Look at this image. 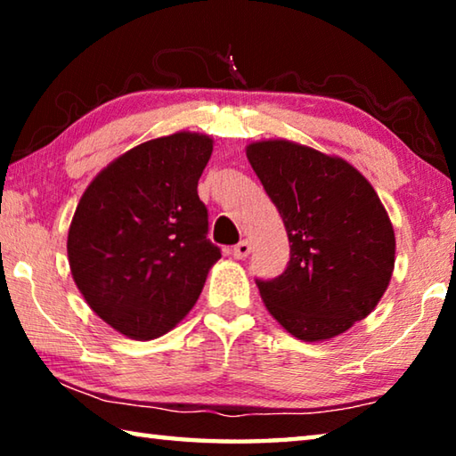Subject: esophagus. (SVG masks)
Segmentation results:
<instances>
[{
	"mask_svg": "<svg viewBox=\"0 0 456 456\" xmlns=\"http://www.w3.org/2000/svg\"><path fill=\"white\" fill-rule=\"evenodd\" d=\"M251 253V243L247 241V239H243V241H239L235 247H233V257L235 259H245L247 256Z\"/></svg>",
	"mask_w": 456,
	"mask_h": 456,
	"instance_id": "obj_1",
	"label": "esophagus"
}]
</instances>
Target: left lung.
<instances>
[{
	"label": "left lung",
	"instance_id": "left-lung-1",
	"mask_svg": "<svg viewBox=\"0 0 456 456\" xmlns=\"http://www.w3.org/2000/svg\"><path fill=\"white\" fill-rule=\"evenodd\" d=\"M247 159L280 211L288 269L257 281L267 312L293 338L326 342L372 314L395 272L396 237L372 184L348 160L269 138Z\"/></svg>",
	"mask_w": 456,
	"mask_h": 456
}]
</instances>
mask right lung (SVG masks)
I'll return each instance as SVG.
<instances>
[{"label": "right lung", "mask_w": 456, "mask_h": 456, "mask_svg": "<svg viewBox=\"0 0 456 456\" xmlns=\"http://www.w3.org/2000/svg\"><path fill=\"white\" fill-rule=\"evenodd\" d=\"M213 138H152L104 167L68 229L76 288L100 320L130 339H154L187 318L221 259L207 239L197 184Z\"/></svg>", "instance_id": "right-lung-1"}]
</instances>
